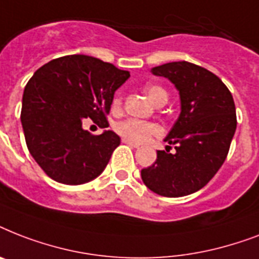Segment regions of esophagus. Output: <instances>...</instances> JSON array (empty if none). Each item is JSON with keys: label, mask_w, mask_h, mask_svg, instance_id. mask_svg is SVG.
Segmentation results:
<instances>
[{"label": "esophagus", "mask_w": 259, "mask_h": 259, "mask_svg": "<svg viewBox=\"0 0 259 259\" xmlns=\"http://www.w3.org/2000/svg\"><path fill=\"white\" fill-rule=\"evenodd\" d=\"M122 142H123V144H126V145L133 146V148H140V144H137V142L130 141V140H127V138H122Z\"/></svg>", "instance_id": "obj_1"}]
</instances>
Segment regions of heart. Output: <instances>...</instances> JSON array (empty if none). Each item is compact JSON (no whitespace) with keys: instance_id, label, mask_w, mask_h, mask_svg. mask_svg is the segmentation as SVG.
Listing matches in <instances>:
<instances>
[{"instance_id":"obj_1","label":"heart","mask_w":259,"mask_h":259,"mask_svg":"<svg viewBox=\"0 0 259 259\" xmlns=\"http://www.w3.org/2000/svg\"><path fill=\"white\" fill-rule=\"evenodd\" d=\"M145 91L148 97L157 105L160 102L168 101V94L162 87L149 84L145 87ZM114 107H119L121 106V98L115 97L113 102ZM117 133L123 138H127L133 142H145L148 141L152 136H157L161 133L160 126L153 123V122L146 121H138V119H126V121L119 122L115 126Z\"/></svg>"}]
</instances>
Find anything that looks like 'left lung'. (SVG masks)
I'll list each match as a JSON object with an SVG mask.
<instances>
[{
	"label": "left lung",
	"mask_w": 259,
	"mask_h": 259,
	"mask_svg": "<svg viewBox=\"0 0 259 259\" xmlns=\"http://www.w3.org/2000/svg\"><path fill=\"white\" fill-rule=\"evenodd\" d=\"M152 74L175 84L181 111L164 140L167 152L158 150L153 165L141 170L142 181L161 196H187L203 188L227 157L237 129L233 95L217 75L193 63H166Z\"/></svg>",
	"instance_id": "left-lung-1"
}]
</instances>
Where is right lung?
I'll use <instances>...</instances> for the list:
<instances>
[{
  "label": "right lung",
  "mask_w": 259,
  "mask_h": 259,
  "mask_svg": "<svg viewBox=\"0 0 259 259\" xmlns=\"http://www.w3.org/2000/svg\"><path fill=\"white\" fill-rule=\"evenodd\" d=\"M129 76V71L93 56L70 55L48 62L29 79L22 95V129L29 153L51 179L79 185L105 170L121 138L111 130L93 136L83 121L91 118L107 127L114 93Z\"/></svg>",
  "instance_id": "1"
}]
</instances>
